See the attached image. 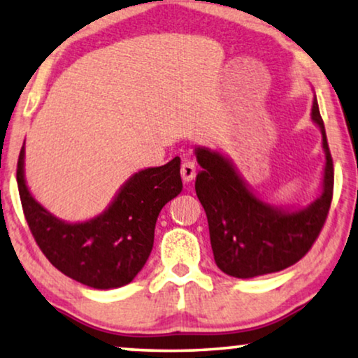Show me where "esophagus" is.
Here are the masks:
<instances>
[{
	"instance_id": "34e87169",
	"label": "esophagus",
	"mask_w": 358,
	"mask_h": 358,
	"mask_svg": "<svg viewBox=\"0 0 358 358\" xmlns=\"http://www.w3.org/2000/svg\"><path fill=\"white\" fill-rule=\"evenodd\" d=\"M195 163L192 159H184L182 164H180V176H182L184 182H190V180L195 179Z\"/></svg>"
}]
</instances>
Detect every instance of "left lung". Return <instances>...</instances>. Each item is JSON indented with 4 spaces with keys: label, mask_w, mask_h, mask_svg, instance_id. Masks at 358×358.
Wrapping results in <instances>:
<instances>
[{
    "label": "left lung",
    "mask_w": 358,
    "mask_h": 358,
    "mask_svg": "<svg viewBox=\"0 0 358 358\" xmlns=\"http://www.w3.org/2000/svg\"><path fill=\"white\" fill-rule=\"evenodd\" d=\"M311 117L322 134L324 180L321 197L300 212H282L264 203L222 155L205 148L195 151L202 166L195 192L207 213L215 262L228 275L251 278L283 271L305 257L320 236L334 192V166L316 97Z\"/></svg>",
    "instance_id": "8db88e82"
}]
</instances>
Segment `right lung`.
<instances>
[{"label":"right lung","instance_id":"1","mask_svg":"<svg viewBox=\"0 0 358 358\" xmlns=\"http://www.w3.org/2000/svg\"><path fill=\"white\" fill-rule=\"evenodd\" d=\"M16 179L22 212L37 246L50 264L83 285L107 290L127 285L143 268L161 208L182 190L180 159L130 178L101 217L70 224L37 203L24 180V146Z\"/></svg>","mask_w":358,"mask_h":358}]
</instances>
